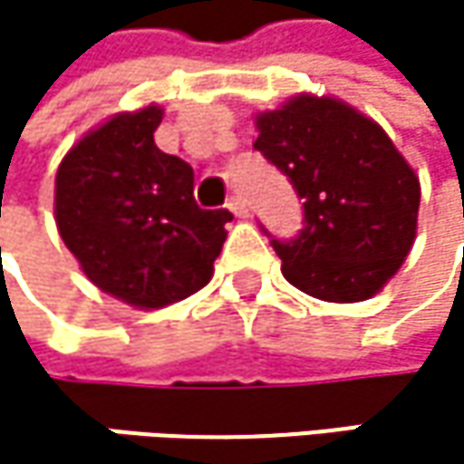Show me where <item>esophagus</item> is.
<instances>
[{"label":"esophagus","instance_id":"1","mask_svg":"<svg viewBox=\"0 0 464 464\" xmlns=\"http://www.w3.org/2000/svg\"><path fill=\"white\" fill-rule=\"evenodd\" d=\"M228 209H231L233 215H236V218H246V215H249V207H246V198H244V196H238V193H236V196H231V198H228Z\"/></svg>","mask_w":464,"mask_h":464}]
</instances>
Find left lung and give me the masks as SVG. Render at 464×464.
<instances>
[{"instance_id": "1", "label": "left lung", "mask_w": 464, "mask_h": 464, "mask_svg": "<svg viewBox=\"0 0 464 464\" xmlns=\"http://www.w3.org/2000/svg\"><path fill=\"white\" fill-rule=\"evenodd\" d=\"M255 150L298 198L304 228L271 236L285 279L333 304L376 295L406 260L419 215V177L371 118L330 96H295L257 115Z\"/></svg>"}]
</instances>
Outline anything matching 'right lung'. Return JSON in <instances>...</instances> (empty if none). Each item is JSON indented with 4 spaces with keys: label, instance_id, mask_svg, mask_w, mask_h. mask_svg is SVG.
Instances as JSON below:
<instances>
[{
    "label": "right lung",
    "instance_id": "right-lung-1",
    "mask_svg": "<svg viewBox=\"0 0 464 464\" xmlns=\"http://www.w3.org/2000/svg\"><path fill=\"white\" fill-rule=\"evenodd\" d=\"M163 110L123 112L77 141L55 174V223L85 276L137 309L198 293L226 241L228 209H201L193 169L152 140Z\"/></svg>",
    "mask_w": 464,
    "mask_h": 464
}]
</instances>
